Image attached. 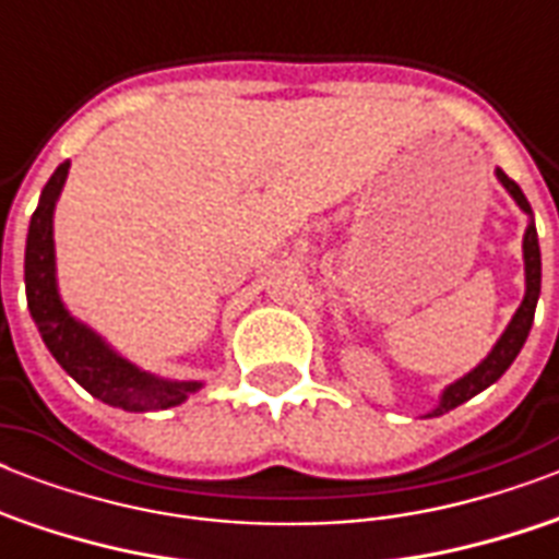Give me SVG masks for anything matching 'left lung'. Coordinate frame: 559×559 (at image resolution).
<instances>
[{"label":"left lung","instance_id":"obj_1","mask_svg":"<svg viewBox=\"0 0 559 559\" xmlns=\"http://www.w3.org/2000/svg\"><path fill=\"white\" fill-rule=\"evenodd\" d=\"M496 179L502 182L504 191L511 193L513 202L528 214V228H525V237H522V258H525V298H522V305L516 307V313H513V319L508 322L502 336L496 340L490 354H487V357L473 368V371L464 373L461 380L450 382V385L441 391L438 406H435L432 412H426V417L443 415V412H450V408L467 403L469 397H476L478 391H485L487 385H493V382L499 380L508 368H511V362L522 350L525 340H528L531 324H534V310H537V301H539V284H543V261H539V240H537V226H534V211H531L522 188L516 186V182H513L502 168H496Z\"/></svg>","mask_w":559,"mask_h":559}]
</instances>
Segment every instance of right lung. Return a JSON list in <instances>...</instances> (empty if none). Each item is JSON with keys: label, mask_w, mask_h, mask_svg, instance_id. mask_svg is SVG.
Instances as JSON below:
<instances>
[{"label": "right lung", "mask_w": 559, "mask_h": 559, "mask_svg": "<svg viewBox=\"0 0 559 559\" xmlns=\"http://www.w3.org/2000/svg\"><path fill=\"white\" fill-rule=\"evenodd\" d=\"M66 177H69V162L51 174L39 193L25 240V296L39 336L60 368L107 406L124 412H159L186 403L193 391L202 389L200 380H168L142 371L121 357L109 342H104V336L92 331L90 324L78 322L66 310L57 289L55 261V205Z\"/></svg>", "instance_id": "obj_1"}]
</instances>
